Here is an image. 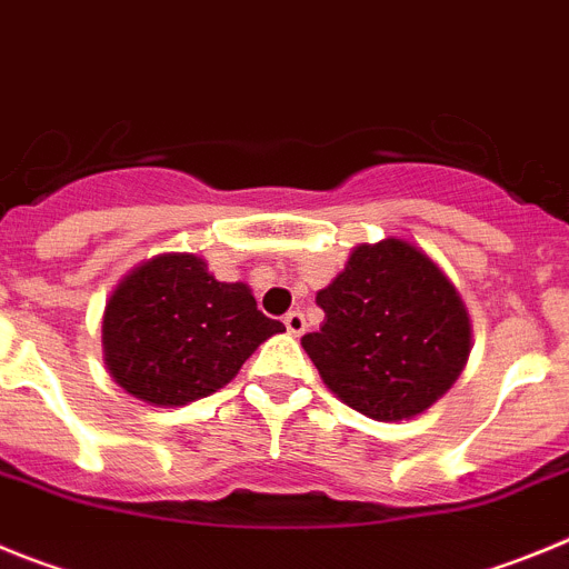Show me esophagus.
Wrapping results in <instances>:
<instances>
[{
	"mask_svg": "<svg viewBox=\"0 0 569 569\" xmlns=\"http://www.w3.org/2000/svg\"><path fill=\"white\" fill-rule=\"evenodd\" d=\"M283 322H286V331H289V335H295V337H300L306 331V317H303V311H289V315L283 317Z\"/></svg>",
	"mask_w": 569,
	"mask_h": 569,
	"instance_id": "obj_1",
	"label": "esophagus"
}]
</instances>
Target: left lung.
I'll return each instance as SVG.
<instances>
[{"mask_svg":"<svg viewBox=\"0 0 569 569\" xmlns=\"http://www.w3.org/2000/svg\"><path fill=\"white\" fill-rule=\"evenodd\" d=\"M320 331L303 335L322 382L380 422L431 408L470 355V322L457 289L406 240L362 243L317 291Z\"/></svg>","mask_w":569,"mask_h":569,"instance_id":"obj_1","label":"left lung"}]
</instances>
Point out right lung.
<instances>
[{"instance_id":"obj_1","label":"right lung","mask_w":569,"mask_h":569,"mask_svg":"<svg viewBox=\"0 0 569 569\" xmlns=\"http://www.w3.org/2000/svg\"><path fill=\"white\" fill-rule=\"evenodd\" d=\"M283 331L243 283H221L196 254H158L127 274L104 309L112 380L152 406H187L227 386L254 348Z\"/></svg>"}]
</instances>
